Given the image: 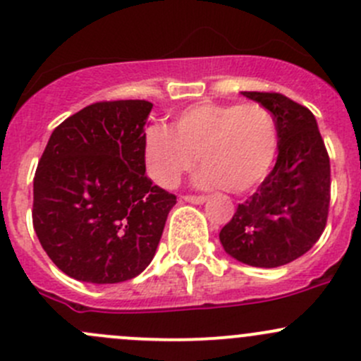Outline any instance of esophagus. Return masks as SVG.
Here are the masks:
<instances>
[{"instance_id":"1","label":"esophagus","mask_w":361,"mask_h":361,"mask_svg":"<svg viewBox=\"0 0 361 361\" xmlns=\"http://www.w3.org/2000/svg\"><path fill=\"white\" fill-rule=\"evenodd\" d=\"M206 195H183V201L194 202V204H202L206 202Z\"/></svg>"}]
</instances>
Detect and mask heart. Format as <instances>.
<instances>
[{"mask_svg":"<svg viewBox=\"0 0 361 361\" xmlns=\"http://www.w3.org/2000/svg\"><path fill=\"white\" fill-rule=\"evenodd\" d=\"M276 154V118L255 101L194 104L178 113L174 129L154 123L145 134L148 174L167 188L178 185L201 157L206 169L199 183L246 194L265 180Z\"/></svg>","mask_w":361,"mask_h":361,"instance_id":"b5f03b06","label":"heart"}]
</instances>
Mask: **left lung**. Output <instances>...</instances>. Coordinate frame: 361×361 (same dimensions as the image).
I'll return each mask as SVG.
<instances>
[{
    "instance_id": "8db88e82",
    "label": "left lung",
    "mask_w": 361,
    "mask_h": 361,
    "mask_svg": "<svg viewBox=\"0 0 361 361\" xmlns=\"http://www.w3.org/2000/svg\"><path fill=\"white\" fill-rule=\"evenodd\" d=\"M271 110L278 160L220 231L224 250L253 267H279L307 253L326 227L330 159L314 115L279 92H243Z\"/></svg>"
}]
</instances>
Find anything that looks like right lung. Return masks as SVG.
<instances>
[{"label":"right lung","instance_id":"obj_1","mask_svg":"<svg viewBox=\"0 0 361 361\" xmlns=\"http://www.w3.org/2000/svg\"><path fill=\"white\" fill-rule=\"evenodd\" d=\"M154 104L99 101L54 129L32 181V227L78 281L122 283L148 267L176 195L145 174Z\"/></svg>","mask_w":361,"mask_h":361}]
</instances>
